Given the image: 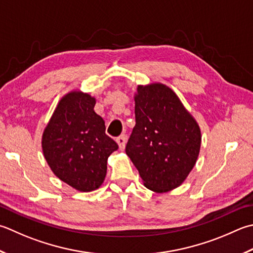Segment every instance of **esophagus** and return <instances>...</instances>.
<instances>
[{
	"label": "esophagus",
	"instance_id": "1",
	"mask_svg": "<svg viewBox=\"0 0 253 253\" xmlns=\"http://www.w3.org/2000/svg\"><path fill=\"white\" fill-rule=\"evenodd\" d=\"M116 141H117L118 147H120L121 150L125 149V145H126V136L125 135H122L120 137H117Z\"/></svg>",
	"mask_w": 253,
	"mask_h": 253
}]
</instances>
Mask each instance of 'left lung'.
<instances>
[{
	"instance_id": "8db88e82",
	"label": "left lung",
	"mask_w": 253,
	"mask_h": 253,
	"mask_svg": "<svg viewBox=\"0 0 253 253\" xmlns=\"http://www.w3.org/2000/svg\"><path fill=\"white\" fill-rule=\"evenodd\" d=\"M137 92L136 126L126 153L146 187L168 192L180 186L195 166L202 139L200 127L167 85H139Z\"/></svg>"
}]
</instances>
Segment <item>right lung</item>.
<instances>
[{
    "mask_svg": "<svg viewBox=\"0 0 253 253\" xmlns=\"http://www.w3.org/2000/svg\"><path fill=\"white\" fill-rule=\"evenodd\" d=\"M95 98L73 91L61 98L42 135L44 159L61 181L82 192L100 186L118 145L94 112Z\"/></svg>",
    "mask_w": 253,
    "mask_h": 253,
    "instance_id": "obj_1",
    "label": "right lung"
}]
</instances>
